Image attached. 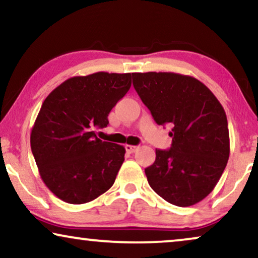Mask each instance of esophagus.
<instances>
[{
    "label": "esophagus",
    "mask_w": 258,
    "mask_h": 258,
    "mask_svg": "<svg viewBox=\"0 0 258 258\" xmlns=\"http://www.w3.org/2000/svg\"><path fill=\"white\" fill-rule=\"evenodd\" d=\"M137 149H139L137 146H132V144H126L125 146V150L128 151V153H135Z\"/></svg>",
    "instance_id": "esophagus-1"
}]
</instances>
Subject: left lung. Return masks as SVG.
Masks as SVG:
<instances>
[{"mask_svg":"<svg viewBox=\"0 0 258 258\" xmlns=\"http://www.w3.org/2000/svg\"><path fill=\"white\" fill-rule=\"evenodd\" d=\"M133 84L157 124L172 125L171 148L146 169L151 189L177 207L213 191L230 154L227 115L209 88L176 73H133Z\"/></svg>","mask_w":258,"mask_h":258,"instance_id":"8db88e82","label":"left lung"}]
</instances>
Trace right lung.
Here are the masks:
<instances>
[{
	"label": "right lung",
	"instance_id": "add662e5",
	"mask_svg": "<svg viewBox=\"0 0 258 258\" xmlns=\"http://www.w3.org/2000/svg\"><path fill=\"white\" fill-rule=\"evenodd\" d=\"M132 87V74L74 76L45 98L30 134L42 181L59 200L83 204L111 188L125 149L101 141L108 115Z\"/></svg>",
	"mask_w": 258,
	"mask_h": 258
}]
</instances>
